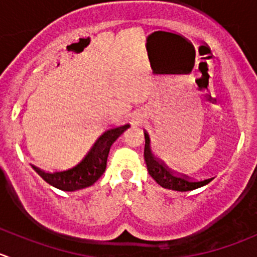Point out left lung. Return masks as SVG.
Returning a JSON list of instances; mask_svg holds the SVG:
<instances>
[{
  "label": "left lung",
  "mask_w": 257,
  "mask_h": 257,
  "mask_svg": "<svg viewBox=\"0 0 257 257\" xmlns=\"http://www.w3.org/2000/svg\"><path fill=\"white\" fill-rule=\"evenodd\" d=\"M144 139H146V146H144V161H146L147 169H148L152 178H153L159 186L163 187V188L178 192L193 191V189H197L200 188V187L206 186V184H208L213 179L208 178L203 179V181H193V179L189 178L188 176H184V174L176 173V172L171 171L163 162L157 159L156 157L152 154L151 139H149L148 133H146V132H144Z\"/></svg>",
  "instance_id": "left-lung-1"
}]
</instances>
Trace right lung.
I'll return each mask as SVG.
<instances>
[{
  "label": "right lung",
  "instance_id": "1",
  "mask_svg": "<svg viewBox=\"0 0 257 257\" xmlns=\"http://www.w3.org/2000/svg\"><path fill=\"white\" fill-rule=\"evenodd\" d=\"M129 124L125 125L109 128L104 132L95 143L93 144L88 153L76 166L66 169V171L45 172L37 167L31 166L34 171L44 179L46 183L61 191L74 192L79 189L86 188L95 183L106 168V159H108L110 147L126 129Z\"/></svg>",
  "mask_w": 257,
  "mask_h": 257
}]
</instances>
